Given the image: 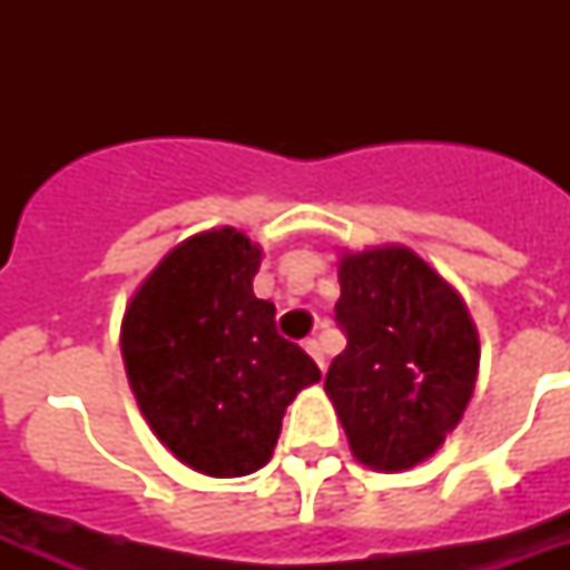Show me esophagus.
I'll use <instances>...</instances> for the list:
<instances>
[{"label":"esophagus","mask_w":570,"mask_h":570,"mask_svg":"<svg viewBox=\"0 0 570 570\" xmlns=\"http://www.w3.org/2000/svg\"><path fill=\"white\" fill-rule=\"evenodd\" d=\"M304 352L320 364V370H325V352H322L320 340H304Z\"/></svg>","instance_id":"34e87169"}]
</instances>
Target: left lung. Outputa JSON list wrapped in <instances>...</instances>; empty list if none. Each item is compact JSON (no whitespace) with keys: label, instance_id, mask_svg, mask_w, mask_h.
Wrapping results in <instances>:
<instances>
[{"label":"left lung","instance_id":"8db88e82","mask_svg":"<svg viewBox=\"0 0 570 570\" xmlns=\"http://www.w3.org/2000/svg\"><path fill=\"white\" fill-rule=\"evenodd\" d=\"M346 348L325 393L361 464L399 473L441 450L479 373L468 304L405 245L346 250L337 266Z\"/></svg>","mask_w":570,"mask_h":570}]
</instances>
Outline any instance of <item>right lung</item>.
<instances>
[{"mask_svg":"<svg viewBox=\"0 0 570 570\" xmlns=\"http://www.w3.org/2000/svg\"><path fill=\"white\" fill-rule=\"evenodd\" d=\"M263 248L236 227L183 239L129 298L120 355L154 434L215 479L272 459L286 405L322 379L254 295Z\"/></svg>","mask_w":570,"mask_h":570,"instance_id":"right-lung-1","label":"right lung"}]
</instances>
